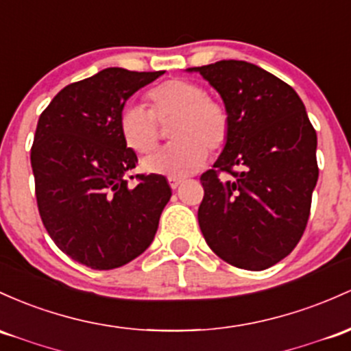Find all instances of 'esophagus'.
<instances>
[{"label": "esophagus", "instance_id": "1", "mask_svg": "<svg viewBox=\"0 0 351 351\" xmlns=\"http://www.w3.org/2000/svg\"><path fill=\"white\" fill-rule=\"evenodd\" d=\"M183 182H184L183 178H175V176H169L168 178V183H169V186H171V190H176V188L182 186Z\"/></svg>", "mask_w": 351, "mask_h": 351}]
</instances>
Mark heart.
Instances as JSON below:
<instances>
[{
  "instance_id": "heart-1",
  "label": "heart",
  "mask_w": 351,
  "mask_h": 351,
  "mask_svg": "<svg viewBox=\"0 0 351 351\" xmlns=\"http://www.w3.org/2000/svg\"><path fill=\"white\" fill-rule=\"evenodd\" d=\"M149 110L143 105H126L119 113V133L128 148L145 155L160 141L161 125L173 121L171 145L145 158L141 167L155 175L183 176L205 165L208 149L218 152L230 138V114L225 105L191 80L171 78L148 91Z\"/></svg>"
}]
</instances>
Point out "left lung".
Masks as SVG:
<instances>
[{
	"instance_id": "1",
	"label": "left lung",
	"mask_w": 351,
	"mask_h": 351,
	"mask_svg": "<svg viewBox=\"0 0 351 351\" xmlns=\"http://www.w3.org/2000/svg\"><path fill=\"white\" fill-rule=\"evenodd\" d=\"M221 96L230 138L202 175L198 223L208 246L237 268L267 269L293 252L318 180L317 132L290 84L246 61L188 68ZM221 171L232 179H219Z\"/></svg>"
}]
</instances>
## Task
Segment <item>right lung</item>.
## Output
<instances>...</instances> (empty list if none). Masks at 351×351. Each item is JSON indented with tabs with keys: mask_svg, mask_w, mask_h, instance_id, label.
Instances as JSON below:
<instances>
[{
	"mask_svg": "<svg viewBox=\"0 0 351 351\" xmlns=\"http://www.w3.org/2000/svg\"><path fill=\"white\" fill-rule=\"evenodd\" d=\"M161 75L106 68L64 86L38 119L32 168L40 217L61 252L93 269L140 256L171 196L155 173L128 184L138 158L118 125L126 99Z\"/></svg>",
	"mask_w": 351,
	"mask_h": 351,
	"instance_id": "right-lung-1",
	"label": "right lung"
}]
</instances>
